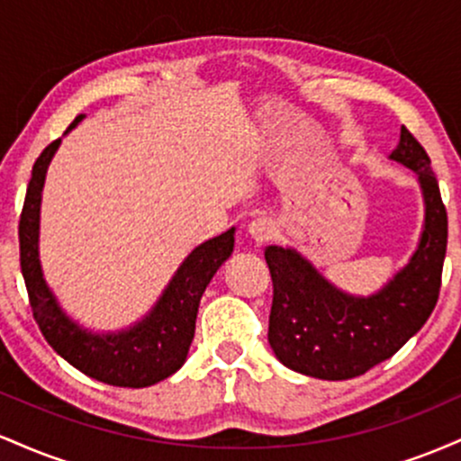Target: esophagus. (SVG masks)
I'll list each match as a JSON object with an SVG mask.
<instances>
[{"label": "esophagus", "instance_id": "1", "mask_svg": "<svg viewBox=\"0 0 461 461\" xmlns=\"http://www.w3.org/2000/svg\"><path fill=\"white\" fill-rule=\"evenodd\" d=\"M249 236L262 245V242H268L275 236V223L271 219H256L249 223Z\"/></svg>", "mask_w": 461, "mask_h": 461}]
</instances>
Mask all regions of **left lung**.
<instances>
[{"label": "left lung", "mask_w": 461, "mask_h": 461, "mask_svg": "<svg viewBox=\"0 0 461 461\" xmlns=\"http://www.w3.org/2000/svg\"><path fill=\"white\" fill-rule=\"evenodd\" d=\"M418 176L425 199L420 242L407 267L370 297H353L327 282L294 249L267 247L273 279L268 342L284 366L342 382L364 375L420 331L438 303L448 221L431 160L407 128L390 153Z\"/></svg>", "instance_id": "obj_1"}]
</instances>
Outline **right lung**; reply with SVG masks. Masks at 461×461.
Masks as SVG:
<instances>
[{"instance_id": "obj_1", "label": "right lung", "mask_w": 461, "mask_h": 461, "mask_svg": "<svg viewBox=\"0 0 461 461\" xmlns=\"http://www.w3.org/2000/svg\"><path fill=\"white\" fill-rule=\"evenodd\" d=\"M82 119V114L76 116L67 131ZM58 147L60 139L47 145L36 158L19 219L21 273L32 314L51 348L84 375L119 388H147L171 377L186 362L201 294L234 251V227L194 249L173 275L153 310L130 330L114 333L84 330L58 305L54 293L47 288L39 260L41 193Z\"/></svg>"}]
</instances>
